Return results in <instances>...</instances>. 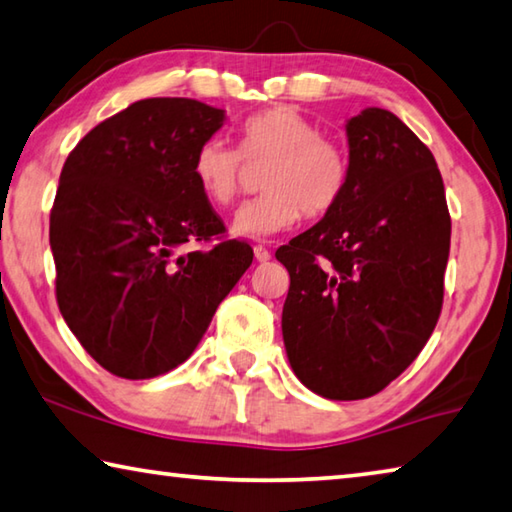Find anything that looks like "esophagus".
Returning <instances> with one entry per match:
<instances>
[{
  "mask_svg": "<svg viewBox=\"0 0 512 512\" xmlns=\"http://www.w3.org/2000/svg\"><path fill=\"white\" fill-rule=\"evenodd\" d=\"M253 250H255V259H257V262H268V259H271V250H268V248L255 246Z\"/></svg>",
  "mask_w": 512,
  "mask_h": 512,
  "instance_id": "esophagus-1",
  "label": "esophagus"
}]
</instances>
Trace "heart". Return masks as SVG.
<instances>
[{
  "mask_svg": "<svg viewBox=\"0 0 512 512\" xmlns=\"http://www.w3.org/2000/svg\"><path fill=\"white\" fill-rule=\"evenodd\" d=\"M244 160L268 162L262 176L264 196L241 205L232 216V235L271 239L300 221L325 216L339 205L348 187L350 164L339 144L293 106H275L248 117L239 126V151L221 140L198 146L192 176L216 207L237 201L244 185Z\"/></svg>",
  "mask_w": 512,
  "mask_h": 512,
  "instance_id": "heart-1",
  "label": "heart"
}]
</instances>
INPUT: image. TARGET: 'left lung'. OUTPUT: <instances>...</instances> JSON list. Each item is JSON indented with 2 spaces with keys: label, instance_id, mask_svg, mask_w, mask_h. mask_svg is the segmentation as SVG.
Here are the masks:
<instances>
[{
  "label": "left lung",
  "instance_id": "obj_1",
  "mask_svg": "<svg viewBox=\"0 0 512 512\" xmlns=\"http://www.w3.org/2000/svg\"><path fill=\"white\" fill-rule=\"evenodd\" d=\"M345 133L339 205L275 253L291 275L289 363L327 400L375 395L418 357L443 307L452 235L438 164L400 117L366 108Z\"/></svg>",
  "mask_w": 512,
  "mask_h": 512
}]
</instances>
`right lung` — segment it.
I'll use <instances>...</instances> for the list:
<instances>
[{
	"label": "right lung",
	"mask_w": 512,
	"mask_h": 512,
	"mask_svg": "<svg viewBox=\"0 0 512 512\" xmlns=\"http://www.w3.org/2000/svg\"><path fill=\"white\" fill-rule=\"evenodd\" d=\"M225 124L196 99H142L101 121L60 171L49 219L56 300L67 327L108 372L164 375L192 357L253 248L225 232L192 160Z\"/></svg>",
	"instance_id": "1"
}]
</instances>
